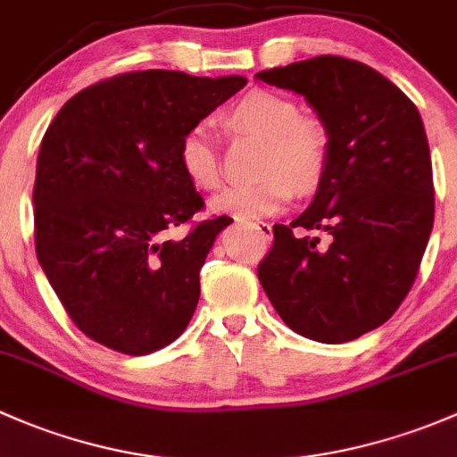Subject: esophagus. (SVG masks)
<instances>
[{
  "label": "esophagus",
  "instance_id": "esophagus-1",
  "mask_svg": "<svg viewBox=\"0 0 457 457\" xmlns=\"http://www.w3.org/2000/svg\"><path fill=\"white\" fill-rule=\"evenodd\" d=\"M246 227L255 228L262 237H266V239L272 237V227L268 222H246Z\"/></svg>",
  "mask_w": 457,
  "mask_h": 457
}]
</instances>
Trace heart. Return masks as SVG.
Wrapping results in <instances>:
<instances>
[{"instance_id":"heart-1","label":"heart","mask_w":457,"mask_h":457,"mask_svg":"<svg viewBox=\"0 0 457 457\" xmlns=\"http://www.w3.org/2000/svg\"><path fill=\"white\" fill-rule=\"evenodd\" d=\"M235 127L266 140L257 182L228 187L213 200L215 211L255 220L284 209L295 191L317 187L330 158V136L317 119L299 116L290 98L268 89L244 94L228 110ZM178 164L197 189H215L222 180L218 143L204 123L191 125L178 143Z\"/></svg>"}]
</instances>
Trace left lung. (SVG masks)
I'll return each mask as SVG.
<instances>
[{"label": "left lung", "instance_id": "left-lung-1", "mask_svg": "<svg viewBox=\"0 0 457 457\" xmlns=\"http://www.w3.org/2000/svg\"><path fill=\"white\" fill-rule=\"evenodd\" d=\"M255 77L301 94L330 136L310 206L272 227L275 242L257 266L262 288L301 337L359 338L407 297L434 228L425 125L407 94L361 61L323 54Z\"/></svg>", "mask_w": 457, "mask_h": 457}]
</instances>
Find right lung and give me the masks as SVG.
<instances>
[{
  "label": "right lung",
  "instance_id": "add662e5",
  "mask_svg": "<svg viewBox=\"0 0 457 457\" xmlns=\"http://www.w3.org/2000/svg\"><path fill=\"white\" fill-rule=\"evenodd\" d=\"M244 86L235 74L125 72L74 94L50 123L32 191L37 260L92 341L143 356L189 326L202 266L233 220L167 237L204 209L178 143Z\"/></svg>",
  "mask_w": 457,
  "mask_h": 457
}]
</instances>
